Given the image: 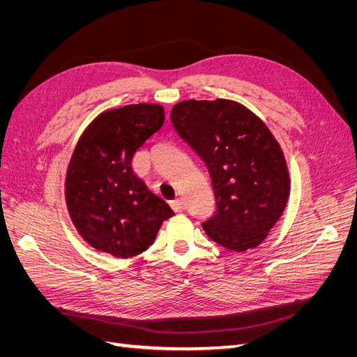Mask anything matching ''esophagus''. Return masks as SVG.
Here are the masks:
<instances>
[{
	"label": "esophagus",
	"instance_id": "34e87169",
	"mask_svg": "<svg viewBox=\"0 0 357 357\" xmlns=\"http://www.w3.org/2000/svg\"><path fill=\"white\" fill-rule=\"evenodd\" d=\"M171 208L174 210L176 213L183 211V201H181L180 198H177V199H174V201H171Z\"/></svg>",
	"mask_w": 357,
	"mask_h": 357
}]
</instances>
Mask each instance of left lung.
<instances>
[{"instance_id":"8db88e82","label":"left lung","mask_w":357,"mask_h":357,"mask_svg":"<svg viewBox=\"0 0 357 357\" xmlns=\"http://www.w3.org/2000/svg\"><path fill=\"white\" fill-rule=\"evenodd\" d=\"M169 117L210 172L215 211L205 234L234 252L261 244L290 192L286 159L266 125L229 100L183 101Z\"/></svg>"}]
</instances>
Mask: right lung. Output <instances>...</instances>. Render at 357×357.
<instances>
[{"label": "right lung", "instance_id": "obj_1", "mask_svg": "<svg viewBox=\"0 0 357 357\" xmlns=\"http://www.w3.org/2000/svg\"><path fill=\"white\" fill-rule=\"evenodd\" d=\"M158 104H134L101 113L71 156L66 198L84 241L114 257L143 253L174 211L132 169V158L164 125Z\"/></svg>", "mask_w": 357, "mask_h": 357}]
</instances>
